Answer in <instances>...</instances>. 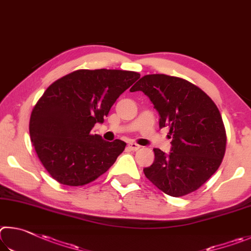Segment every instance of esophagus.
Returning <instances> with one entry per match:
<instances>
[{
	"mask_svg": "<svg viewBox=\"0 0 251 251\" xmlns=\"http://www.w3.org/2000/svg\"><path fill=\"white\" fill-rule=\"evenodd\" d=\"M128 148L130 149L131 151H138L139 149L141 148V147H140L139 144H137V143H133V142H131V143H129V144H128Z\"/></svg>",
	"mask_w": 251,
	"mask_h": 251,
	"instance_id": "esophagus-1",
	"label": "esophagus"
}]
</instances>
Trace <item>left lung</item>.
<instances>
[{
  "instance_id": "obj_1",
  "label": "left lung",
  "mask_w": 251,
  "mask_h": 251,
  "mask_svg": "<svg viewBox=\"0 0 251 251\" xmlns=\"http://www.w3.org/2000/svg\"><path fill=\"white\" fill-rule=\"evenodd\" d=\"M141 90L169 126V154L154 149V162L143 170L165 194L181 197L203 185L218 170L226 151V130L214 101L194 83L164 74L146 75L130 91Z\"/></svg>"
}]
</instances>
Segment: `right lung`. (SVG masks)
I'll return each mask as SVG.
<instances>
[{"mask_svg": "<svg viewBox=\"0 0 251 251\" xmlns=\"http://www.w3.org/2000/svg\"><path fill=\"white\" fill-rule=\"evenodd\" d=\"M140 74L118 69H79L47 88L30 114L29 135L50 176L82 186L107 172L126 146L92 133Z\"/></svg>", "mask_w": 251, "mask_h": 251, "instance_id": "add662e5", "label": "right lung"}]
</instances>
